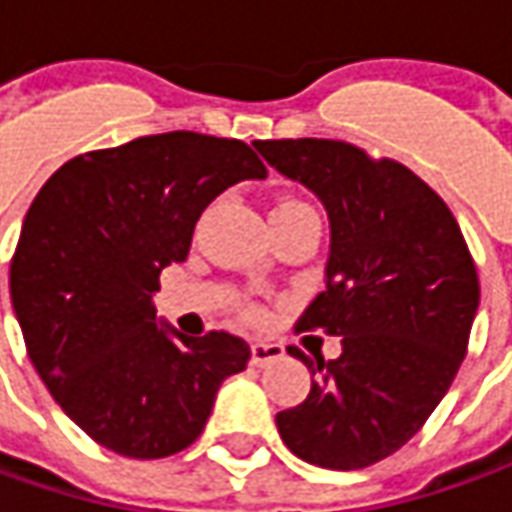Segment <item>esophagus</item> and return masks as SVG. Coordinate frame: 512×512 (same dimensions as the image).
Returning a JSON list of instances; mask_svg holds the SVG:
<instances>
[{"label":"esophagus","mask_w":512,"mask_h":512,"mask_svg":"<svg viewBox=\"0 0 512 512\" xmlns=\"http://www.w3.org/2000/svg\"><path fill=\"white\" fill-rule=\"evenodd\" d=\"M286 351H283V345L280 343H263V340H257L252 343V365L257 368H263V365H269V362L280 360Z\"/></svg>","instance_id":"1"}]
</instances>
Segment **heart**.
I'll return each instance as SVG.
<instances>
[{"mask_svg": "<svg viewBox=\"0 0 512 512\" xmlns=\"http://www.w3.org/2000/svg\"><path fill=\"white\" fill-rule=\"evenodd\" d=\"M274 209H306V203L280 201L277 206H274ZM240 314H243V320H249V323H260V320H263V309H260V306H255V303H246V306L240 309Z\"/></svg>", "mask_w": 512, "mask_h": 512, "instance_id": "heart-1", "label": "heart"}]
</instances>
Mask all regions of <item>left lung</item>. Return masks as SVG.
I'll list each match as a JSON object with an SVG mask.
<instances>
[{"instance_id": "8db88e82", "label": "left lung", "mask_w": 512, "mask_h": 512, "mask_svg": "<svg viewBox=\"0 0 512 512\" xmlns=\"http://www.w3.org/2000/svg\"><path fill=\"white\" fill-rule=\"evenodd\" d=\"M260 155L326 203V291L297 331L340 337L311 371L309 397L277 414L286 448L311 465L360 470L397 453L448 394L479 309V274L459 223L394 158L331 138L255 141Z\"/></svg>"}]
</instances>
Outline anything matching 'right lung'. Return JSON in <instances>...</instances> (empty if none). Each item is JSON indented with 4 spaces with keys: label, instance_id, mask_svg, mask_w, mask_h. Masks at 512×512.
<instances>
[{
    "label": "right lung",
    "instance_id": "right-lung-1",
    "mask_svg": "<svg viewBox=\"0 0 512 512\" xmlns=\"http://www.w3.org/2000/svg\"><path fill=\"white\" fill-rule=\"evenodd\" d=\"M246 178H266L249 144L175 130L70 158L27 209L10 257L27 357L64 414L113 453L189 448L223 379L252 357L229 331L169 334L152 306L203 209Z\"/></svg>",
    "mask_w": 512,
    "mask_h": 512
}]
</instances>
